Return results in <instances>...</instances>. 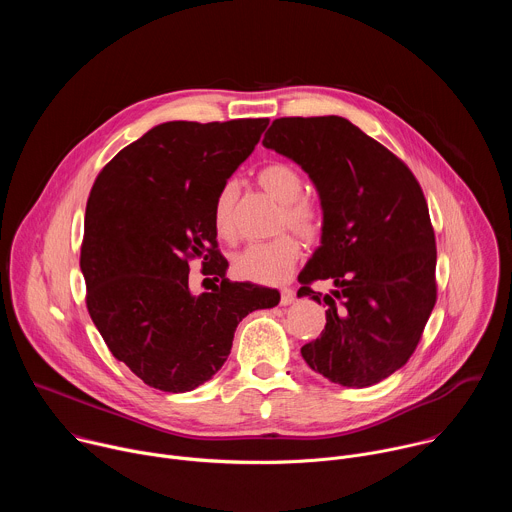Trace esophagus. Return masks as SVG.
Returning <instances> with one entry per match:
<instances>
[{"label":"esophagus","mask_w":512,"mask_h":512,"mask_svg":"<svg viewBox=\"0 0 512 512\" xmlns=\"http://www.w3.org/2000/svg\"><path fill=\"white\" fill-rule=\"evenodd\" d=\"M296 300V291L294 289H289V287H285V289H281V306H289L291 302Z\"/></svg>","instance_id":"esophagus-1"}]
</instances>
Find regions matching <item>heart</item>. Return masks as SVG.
I'll return each mask as SVG.
<instances>
[{
    "label": "heart",
    "mask_w": 512,
    "mask_h": 512,
    "mask_svg": "<svg viewBox=\"0 0 512 512\" xmlns=\"http://www.w3.org/2000/svg\"><path fill=\"white\" fill-rule=\"evenodd\" d=\"M257 182L265 192L281 202L279 229H291L308 243L316 241L322 235V204L314 196L304 194V176L294 164L271 162L259 170ZM237 194V182L227 180L218 188L212 204V227L218 237L227 241L235 237ZM296 235L281 233L271 241L245 245L231 257L233 273L241 279L265 285H277L287 281L302 253Z\"/></svg>",
    "instance_id": "obj_1"
}]
</instances>
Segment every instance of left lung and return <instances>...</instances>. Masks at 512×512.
Here are the masks:
<instances>
[{"label": "left lung", "instance_id": "8db88e82", "mask_svg": "<svg viewBox=\"0 0 512 512\" xmlns=\"http://www.w3.org/2000/svg\"><path fill=\"white\" fill-rule=\"evenodd\" d=\"M300 164L324 210L322 245L298 296L334 281L326 326L302 346L310 369L342 387H371L411 358L437 300L435 233L423 190L383 143L344 117H279L263 139Z\"/></svg>", "mask_w": 512, "mask_h": 512}]
</instances>
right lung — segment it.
<instances>
[{
    "mask_svg": "<svg viewBox=\"0 0 512 512\" xmlns=\"http://www.w3.org/2000/svg\"><path fill=\"white\" fill-rule=\"evenodd\" d=\"M269 119L170 121L123 148L97 176L85 212L87 310L111 354L145 385L192 391L223 367L237 324L273 308L275 289L225 277L212 204ZM222 285L194 297L189 261Z\"/></svg>",
    "mask_w": 512,
    "mask_h": 512,
    "instance_id": "1",
    "label": "right lung"
}]
</instances>
